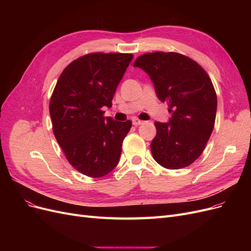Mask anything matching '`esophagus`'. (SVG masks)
I'll use <instances>...</instances> for the list:
<instances>
[{"label": "esophagus", "mask_w": 251, "mask_h": 251, "mask_svg": "<svg viewBox=\"0 0 251 251\" xmlns=\"http://www.w3.org/2000/svg\"><path fill=\"white\" fill-rule=\"evenodd\" d=\"M142 124H143V121L140 120V119H137V118H134V119H133V125L136 126H140V125H142Z\"/></svg>", "instance_id": "esophagus-1"}]
</instances>
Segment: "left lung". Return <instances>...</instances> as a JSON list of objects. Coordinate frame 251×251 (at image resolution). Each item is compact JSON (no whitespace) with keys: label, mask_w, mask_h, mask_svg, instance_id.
<instances>
[{"label":"left lung","mask_w":251,"mask_h":251,"mask_svg":"<svg viewBox=\"0 0 251 251\" xmlns=\"http://www.w3.org/2000/svg\"><path fill=\"white\" fill-rule=\"evenodd\" d=\"M134 67L150 75L158 98L172 113L169 124L155 123L154 159L169 170L186 168L203 153L215 126L217 94L210 77L194 59L177 52L144 53Z\"/></svg>","instance_id":"left-lung-1"}]
</instances>
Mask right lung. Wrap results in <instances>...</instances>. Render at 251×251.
I'll return each mask as SVG.
<instances>
[{"label": "right lung", "instance_id": "right-lung-1", "mask_svg": "<svg viewBox=\"0 0 251 251\" xmlns=\"http://www.w3.org/2000/svg\"><path fill=\"white\" fill-rule=\"evenodd\" d=\"M131 53L94 52L68 65L50 98L52 130L66 159L88 177L100 178L117 165L132 121L104 117Z\"/></svg>", "mask_w": 251, "mask_h": 251}]
</instances>
